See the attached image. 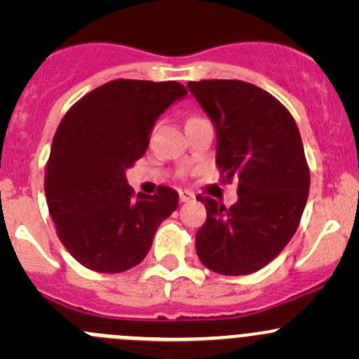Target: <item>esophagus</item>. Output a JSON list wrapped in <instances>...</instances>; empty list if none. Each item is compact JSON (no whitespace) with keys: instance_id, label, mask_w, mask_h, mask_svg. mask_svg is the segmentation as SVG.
I'll return each instance as SVG.
<instances>
[{"instance_id":"34e87169","label":"esophagus","mask_w":359,"mask_h":359,"mask_svg":"<svg viewBox=\"0 0 359 359\" xmlns=\"http://www.w3.org/2000/svg\"><path fill=\"white\" fill-rule=\"evenodd\" d=\"M179 198H180V203H187L193 200V194H191L189 191H180Z\"/></svg>"}]
</instances>
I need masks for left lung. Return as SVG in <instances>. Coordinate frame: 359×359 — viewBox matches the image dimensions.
Wrapping results in <instances>:
<instances>
[{
  "mask_svg": "<svg viewBox=\"0 0 359 359\" xmlns=\"http://www.w3.org/2000/svg\"><path fill=\"white\" fill-rule=\"evenodd\" d=\"M187 88L215 125L220 180H238L231 208L198 194L206 220L196 233V253L213 273H255L287 247L309 196L299 128L280 100L252 83L203 79Z\"/></svg>",
  "mask_w": 359,
  "mask_h": 359,
  "instance_id": "obj_1",
  "label": "left lung"
}]
</instances>
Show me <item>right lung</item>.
Here are the masks:
<instances>
[{"mask_svg": "<svg viewBox=\"0 0 359 359\" xmlns=\"http://www.w3.org/2000/svg\"><path fill=\"white\" fill-rule=\"evenodd\" d=\"M187 95L177 81L114 79L66 112L45 166V194L57 236L81 266L123 273L140 264L179 193L135 194L125 170L144 156L163 111Z\"/></svg>", "mask_w": 359, "mask_h": 359, "instance_id": "1", "label": "right lung"}]
</instances>
